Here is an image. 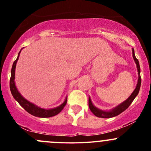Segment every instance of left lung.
<instances>
[{
	"instance_id": "1",
	"label": "left lung",
	"mask_w": 151,
	"mask_h": 151,
	"mask_svg": "<svg viewBox=\"0 0 151 151\" xmlns=\"http://www.w3.org/2000/svg\"><path fill=\"white\" fill-rule=\"evenodd\" d=\"M132 54H133V58L134 59V61L137 64V67L138 70V75H139V78H138V83L137 85L136 88H135L134 91H133V93H132V95L127 99L125 101H123L122 104L118 105L117 107H115V109H113L112 110L109 111V112H104L102 110H100V109H97L96 106H94L93 105L92 102H91V99L89 98V101H88V104H89V108L91 109V112L94 114L96 117L99 118H112V117H115L117 115H120L121 113H122L123 111L126 110L130 104H132V101H134V99H135V97L137 96L138 93H139V89H140V85H141V77H140V66H139V63L138 60L137 59V58L135 57L134 55V49H132Z\"/></svg>"
}]
</instances>
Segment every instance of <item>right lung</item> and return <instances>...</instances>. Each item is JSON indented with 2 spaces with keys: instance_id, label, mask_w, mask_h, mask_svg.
<instances>
[{
  "instance_id": "right-lung-1",
  "label": "right lung",
  "mask_w": 151,
  "mask_h": 151,
  "mask_svg": "<svg viewBox=\"0 0 151 151\" xmlns=\"http://www.w3.org/2000/svg\"><path fill=\"white\" fill-rule=\"evenodd\" d=\"M19 54H20V52H19V54H18L17 58L16 60H14V62L13 63V66H12V71H11L10 90L11 93H12V96H13V97L14 98V99L16 100V101H17V102L19 103V104H20L21 106L28 112V113L33 115V116L39 117V118H50V117H52L58 115L59 112H61L62 109H63V107L66 106L67 103V99L60 106H58V107L56 108H54V109H45L40 107H38V106H36L35 104L29 102L28 100L24 99L23 97L20 95L19 91H17V89L16 88V85H15L14 83V75L16 63L17 62L18 58H19Z\"/></svg>"
}]
</instances>
